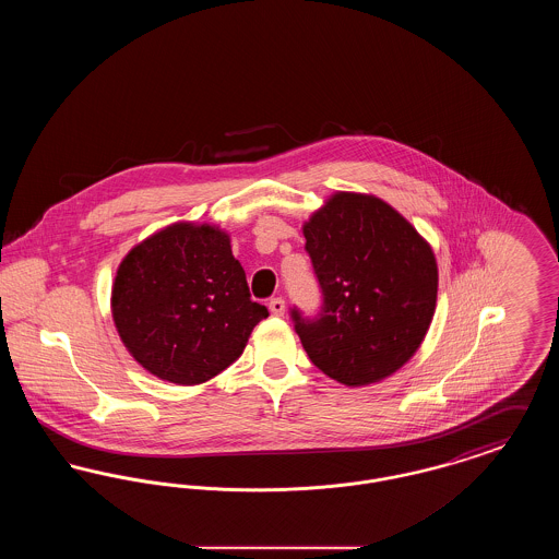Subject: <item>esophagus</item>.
<instances>
[{
	"mask_svg": "<svg viewBox=\"0 0 559 559\" xmlns=\"http://www.w3.org/2000/svg\"><path fill=\"white\" fill-rule=\"evenodd\" d=\"M267 308H270V312H272L274 317H283V314H285V299H283V297H272L270 304H267Z\"/></svg>",
	"mask_w": 559,
	"mask_h": 559,
	"instance_id": "esophagus-1",
	"label": "esophagus"
}]
</instances>
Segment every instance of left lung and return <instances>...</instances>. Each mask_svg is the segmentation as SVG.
I'll list each match as a JSON object with an SVG mask.
<instances>
[{
	"instance_id": "left-lung-1",
	"label": "left lung",
	"mask_w": 559,
	"mask_h": 559,
	"mask_svg": "<svg viewBox=\"0 0 559 559\" xmlns=\"http://www.w3.org/2000/svg\"><path fill=\"white\" fill-rule=\"evenodd\" d=\"M306 251L322 293L310 319L293 324L320 371L344 385H369L419 349L436 310L431 247L394 207L371 194L337 192L304 224Z\"/></svg>"
}]
</instances>
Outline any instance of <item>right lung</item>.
<instances>
[{
    "label": "right lung",
    "mask_w": 559,
    "mask_h": 559,
    "mask_svg": "<svg viewBox=\"0 0 559 559\" xmlns=\"http://www.w3.org/2000/svg\"><path fill=\"white\" fill-rule=\"evenodd\" d=\"M110 306L133 358L178 385L230 367L267 317L266 306L251 301L228 235L188 222L133 247L117 270Z\"/></svg>",
    "instance_id": "1"
}]
</instances>
